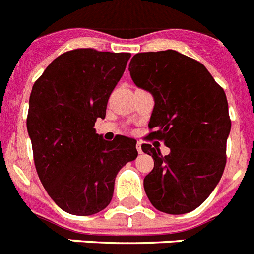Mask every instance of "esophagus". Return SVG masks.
Returning <instances> with one entry per match:
<instances>
[{
    "label": "esophagus",
    "instance_id": "esophagus-1",
    "mask_svg": "<svg viewBox=\"0 0 254 254\" xmlns=\"http://www.w3.org/2000/svg\"><path fill=\"white\" fill-rule=\"evenodd\" d=\"M136 149H137V152L140 153V154H141L142 153V149H141V142H137V145H136Z\"/></svg>",
    "mask_w": 254,
    "mask_h": 254
}]
</instances>
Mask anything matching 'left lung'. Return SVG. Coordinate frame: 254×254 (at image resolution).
Returning <instances> with one entry per match:
<instances>
[{
  "mask_svg": "<svg viewBox=\"0 0 254 254\" xmlns=\"http://www.w3.org/2000/svg\"><path fill=\"white\" fill-rule=\"evenodd\" d=\"M129 74L139 88L152 93L154 108L145 139L163 141L170 153L142 144L154 160L144 190L157 210L184 214L200 206L213 192L226 166L231 129L223 88L206 67L175 50L137 53Z\"/></svg>",
  "mask_w": 254,
  "mask_h": 254,
  "instance_id": "8db88e82",
  "label": "left lung"
}]
</instances>
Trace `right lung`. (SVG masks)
Here are the masks:
<instances>
[{
    "instance_id": "right-lung-1",
    "label": "right lung",
    "mask_w": 254,
    "mask_h": 254,
    "mask_svg": "<svg viewBox=\"0 0 254 254\" xmlns=\"http://www.w3.org/2000/svg\"><path fill=\"white\" fill-rule=\"evenodd\" d=\"M129 57L91 48L70 50L33 84L27 115L33 161L48 194L66 213L104 210L118 171L137 157L136 140L118 135L106 141L94 129Z\"/></svg>"
}]
</instances>
